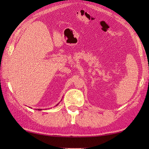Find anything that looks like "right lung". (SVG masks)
Masks as SVG:
<instances>
[{
    "mask_svg": "<svg viewBox=\"0 0 149 149\" xmlns=\"http://www.w3.org/2000/svg\"><path fill=\"white\" fill-rule=\"evenodd\" d=\"M57 105H58V104H57ZM38 110H40H40H42V109H38Z\"/></svg>",
    "mask_w": 149,
    "mask_h": 149,
    "instance_id": "obj_1",
    "label": "right lung"
}]
</instances>
